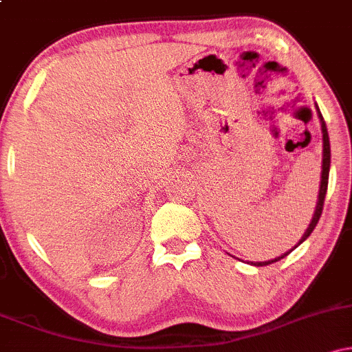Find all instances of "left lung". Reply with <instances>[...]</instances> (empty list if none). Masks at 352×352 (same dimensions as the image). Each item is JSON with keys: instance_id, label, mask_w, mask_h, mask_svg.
<instances>
[{"instance_id": "1", "label": "left lung", "mask_w": 352, "mask_h": 352, "mask_svg": "<svg viewBox=\"0 0 352 352\" xmlns=\"http://www.w3.org/2000/svg\"><path fill=\"white\" fill-rule=\"evenodd\" d=\"M316 111H318V117H319V120H321V131H322V170H321V185H319L318 204H316V210H314L313 220H311L309 227L306 228L305 235H302V236H301V240L298 241V245H301L302 241H305L306 238H308V236L311 235V233H313L314 227H316V225H318L319 217H321V213H322V205H324V197H326V190H328V180H329V165H331L329 135H328V129H326V122H324V119H322V116H321V112H319V107H318V106H316ZM298 245H296V246H298ZM296 246H294V248H296ZM294 248L289 250V252L283 253L281 256L274 258V260H268V261H256V263H253V261H252V265H254V266H266V265H272V263H274V261H280L281 258L288 256V254L292 253Z\"/></svg>"}]
</instances>
